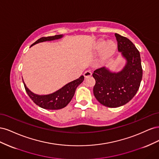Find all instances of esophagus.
<instances>
[{"mask_svg":"<svg viewBox=\"0 0 159 159\" xmlns=\"http://www.w3.org/2000/svg\"><path fill=\"white\" fill-rule=\"evenodd\" d=\"M91 75H92V73H91V72L89 70L85 71L84 72V75L85 78H89V77L91 76Z\"/></svg>","mask_w":159,"mask_h":159,"instance_id":"esophagus-1","label":"esophagus"}]
</instances>
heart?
Segmentation results:
<instances>
[{"label": "heart", "instance_id": "b5f03b06", "mask_svg": "<svg viewBox=\"0 0 159 159\" xmlns=\"http://www.w3.org/2000/svg\"><path fill=\"white\" fill-rule=\"evenodd\" d=\"M116 44L113 41H109L105 44V42L102 40L98 42V44H96V49L98 50L103 48L102 54L105 56L113 54L115 50H116Z\"/></svg>", "mask_w": 159, "mask_h": 159}]
</instances>
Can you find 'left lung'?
Wrapping results in <instances>:
<instances>
[{
  "instance_id": "left-lung-1",
  "label": "left lung",
  "mask_w": 159,
  "mask_h": 159,
  "mask_svg": "<svg viewBox=\"0 0 159 159\" xmlns=\"http://www.w3.org/2000/svg\"><path fill=\"white\" fill-rule=\"evenodd\" d=\"M118 51L126 60L121 71L111 72L102 67L93 71V94L98 102L108 107H118L131 101L139 90L143 77L140 53L126 37L115 34Z\"/></svg>"
}]
</instances>
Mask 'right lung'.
I'll list each match as a JSON object with an SVG mask.
<instances>
[{"label": "right lung", "mask_w": 159, "mask_h": 159, "mask_svg": "<svg viewBox=\"0 0 159 159\" xmlns=\"http://www.w3.org/2000/svg\"><path fill=\"white\" fill-rule=\"evenodd\" d=\"M63 37V35H55L53 36H48V37H42L40 38L36 41L33 44L31 45L32 46L40 42H43L46 41H51L60 39V38ZM30 46V47H31ZM84 80V76L81 75L78 79L71 81V82L67 84L64 87L58 89L55 92L48 94V95H37L32 93V91L28 89L26 84L23 81L24 85L26 89V91L28 96L33 101L34 103H35L38 106L46 109L50 110H57L60 109L65 107L68 105L72 98L74 97L75 94L76 88L78 86L83 82Z\"/></svg>", "instance_id": "obj_1"}]
</instances>
